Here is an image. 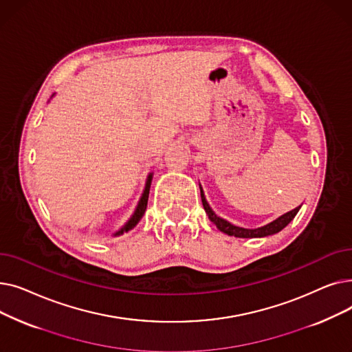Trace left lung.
Returning <instances> with one entry per match:
<instances>
[{
  "label": "left lung",
  "mask_w": 352,
  "mask_h": 352,
  "mask_svg": "<svg viewBox=\"0 0 352 352\" xmlns=\"http://www.w3.org/2000/svg\"><path fill=\"white\" fill-rule=\"evenodd\" d=\"M199 191H201V201H202V206H204V210L208 214V218L211 223H214L217 226V228L219 231H223L224 234H228V235H234L236 238H261V236H267V235H272V234H276L280 232L281 230H284L291 221L294 219V217L297 215V212L300 211L301 206L294 208L292 211L281 215L280 218H276L275 221H272V223L264 226V227H260V228H254V230H248V228H241V227H236V226H232L231 223H228L227 219L218 217L212 208L210 207V204L206 199V195H204V191H202V187L199 186Z\"/></svg>",
  "instance_id": "1"
}]
</instances>
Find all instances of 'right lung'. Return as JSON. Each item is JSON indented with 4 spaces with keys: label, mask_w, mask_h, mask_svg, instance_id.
I'll list each match as a JSON object with an SVG mask.
<instances>
[{
    "label": "right lung",
    "mask_w": 352,
    "mask_h": 352,
    "mask_svg": "<svg viewBox=\"0 0 352 352\" xmlns=\"http://www.w3.org/2000/svg\"><path fill=\"white\" fill-rule=\"evenodd\" d=\"M151 179H153V174L148 175V178H146V184H145L144 192H142V195H141V198H140V201H138V206H137V208H135L133 217L128 219V223H126L118 232H116V235H121V234H124V232H128L129 230H133V228L140 223V219L142 218V215H144V212H145V210H146L148 195H150V187H151Z\"/></svg>",
    "instance_id": "add662e5"
}]
</instances>
